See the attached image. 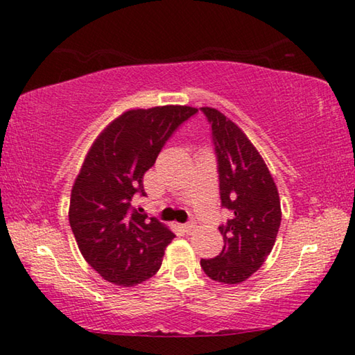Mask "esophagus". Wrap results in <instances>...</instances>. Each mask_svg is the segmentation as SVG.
I'll use <instances>...</instances> for the list:
<instances>
[{"instance_id": "34e87169", "label": "esophagus", "mask_w": 355, "mask_h": 355, "mask_svg": "<svg viewBox=\"0 0 355 355\" xmlns=\"http://www.w3.org/2000/svg\"><path fill=\"white\" fill-rule=\"evenodd\" d=\"M183 230L186 233H192L196 230V222H186V224L183 225Z\"/></svg>"}]
</instances>
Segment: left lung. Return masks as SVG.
I'll use <instances>...</instances> for the list:
<instances>
[{
	"label": "left lung",
	"instance_id": "1",
	"mask_svg": "<svg viewBox=\"0 0 355 355\" xmlns=\"http://www.w3.org/2000/svg\"><path fill=\"white\" fill-rule=\"evenodd\" d=\"M200 111L218 161L220 207L232 214L219 225L224 248L214 258H202L200 266L209 279L235 285L271 254L282 220L280 199L266 164L243 131L218 110Z\"/></svg>",
	"mask_w": 355,
	"mask_h": 355
}]
</instances>
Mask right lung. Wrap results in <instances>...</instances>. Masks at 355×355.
<instances>
[{"label":"right lung","mask_w":355,"mask_h":355,"mask_svg":"<svg viewBox=\"0 0 355 355\" xmlns=\"http://www.w3.org/2000/svg\"><path fill=\"white\" fill-rule=\"evenodd\" d=\"M196 112L191 106L127 111L89 150L71 189L69 220L84 260L105 280L133 286L161 268L175 235L131 200L146 196L144 173Z\"/></svg>","instance_id":"obj_1"}]
</instances>
